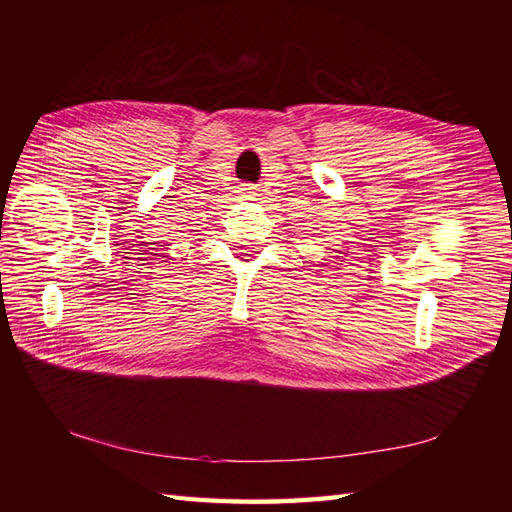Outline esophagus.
Listing matches in <instances>:
<instances>
[{
    "label": "esophagus",
    "mask_w": 512,
    "mask_h": 512,
    "mask_svg": "<svg viewBox=\"0 0 512 512\" xmlns=\"http://www.w3.org/2000/svg\"><path fill=\"white\" fill-rule=\"evenodd\" d=\"M243 190H250V188H243Z\"/></svg>",
    "instance_id": "1"
}]
</instances>
